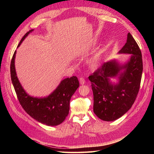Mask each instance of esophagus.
Returning a JSON list of instances; mask_svg holds the SVG:
<instances>
[{
	"mask_svg": "<svg viewBox=\"0 0 154 154\" xmlns=\"http://www.w3.org/2000/svg\"><path fill=\"white\" fill-rule=\"evenodd\" d=\"M79 82H80L81 85H84L85 83V80L83 77H80L79 78Z\"/></svg>",
	"mask_w": 154,
	"mask_h": 154,
	"instance_id": "esophagus-1",
	"label": "esophagus"
}]
</instances>
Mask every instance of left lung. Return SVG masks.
<instances>
[{"label":"left lung","instance_id":"left-lung-1","mask_svg":"<svg viewBox=\"0 0 154 154\" xmlns=\"http://www.w3.org/2000/svg\"><path fill=\"white\" fill-rule=\"evenodd\" d=\"M119 53L130 54L131 57L126 64L120 66L115 61L104 63L102 66L89 76L93 92V110L100 119L113 121L124 115L134 103L138 95L143 63L141 50L131 34H128L125 45ZM120 74L117 85L109 82L110 77Z\"/></svg>","mask_w":154,"mask_h":154}]
</instances>
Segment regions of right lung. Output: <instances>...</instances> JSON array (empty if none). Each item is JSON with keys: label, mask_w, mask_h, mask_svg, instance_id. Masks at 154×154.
<instances>
[{"label": "right lung", "mask_w": 154, "mask_h": 154, "mask_svg": "<svg viewBox=\"0 0 154 154\" xmlns=\"http://www.w3.org/2000/svg\"><path fill=\"white\" fill-rule=\"evenodd\" d=\"M33 30L28 31L18 45ZM16 51L11 63V76L15 92L22 107L27 114L38 122L48 126H57L65 120L69 111L70 100L72 95L79 86L77 77L65 79L50 95L46 98H34L29 96L20 83L16 76L14 58Z\"/></svg>", "instance_id": "obj_1"}]
</instances>
